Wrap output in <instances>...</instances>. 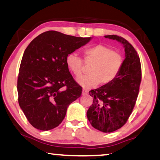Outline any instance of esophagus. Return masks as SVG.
Returning <instances> with one entry per match:
<instances>
[{
    "label": "esophagus",
    "instance_id": "34e87169",
    "mask_svg": "<svg viewBox=\"0 0 160 160\" xmlns=\"http://www.w3.org/2000/svg\"><path fill=\"white\" fill-rule=\"evenodd\" d=\"M88 94V90L85 89V88H83V89L82 90V94L83 95H86V94Z\"/></svg>",
    "mask_w": 160,
    "mask_h": 160
}]
</instances>
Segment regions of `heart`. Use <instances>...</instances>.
I'll list each match as a JSON object with an SVG mask.
<instances>
[{
    "label": "heart",
    "mask_w": 160,
    "mask_h": 160,
    "mask_svg": "<svg viewBox=\"0 0 160 160\" xmlns=\"http://www.w3.org/2000/svg\"><path fill=\"white\" fill-rule=\"evenodd\" d=\"M83 61L92 63L89 75L77 78V82L87 89L97 87L101 83L109 84L116 78L122 70L124 59L122 56L112 48L103 44H96L83 51ZM66 65L71 73L78 77L83 72V61L75 53H69L66 57Z\"/></svg>",
    "instance_id": "1"
}]
</instances>
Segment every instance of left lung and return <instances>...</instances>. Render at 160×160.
Returning a JSON list of instances; mask_svg holds the SVG:
<instances>
[{
  "instance_id": "left-lung-1",
  "label": "left lung",
  "mask_w": 160,
  "mask_h": 160,
  "mask_svg": "<svg viewBox=\"0 0 160 160\" xmlns=\"http://www.w3.org/2000/svg\"><path fill=\"white\" fill-rule=\"evenodd\" d=\"M104 37L122 44L125 59L121 72L112 82L90 91L94 99L87 115L93 127L109 133L124 126L131 115L139 94L142 69L136 50L126 39L116 35Z\"/></svg>"
}]
</instances>
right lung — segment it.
<instances>
[{"label":"right lung","instance_id":"obj_1","mask_svg":"<svg viewBox=\"0 0 160 160\" xmlns=\"http://www.w3.org/2000/svg\"><path fill=\"white\" fill-rule=\"evenodd\" d=\"M92 39L48 31L38 35L26 48L17 82L18 103L29 123L48 131L64 119L70 104L82 88L66 65V57Z\"/></svg>","mask_w":160,"mask_h":160}]
</instances>
